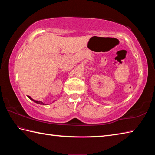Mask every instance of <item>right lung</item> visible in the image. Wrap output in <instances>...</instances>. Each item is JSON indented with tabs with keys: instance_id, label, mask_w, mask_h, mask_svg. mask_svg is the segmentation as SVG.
Here are the masks:
<instances>
[{
	"instance_id": "1",
	"label": "right lung",
	"mask_w": 155,
	"mask_h": 155,
	"mask_svg": "<svg viewBox=\"0 0 155 155\" xmlns=\"http://www.w3.org/2000/svg\"><path fill=\"white\" fill-rule=\"evenodd\" d=\"M29 98H30V99H31L32 101H33L34 102H35V103H37V104H43V105H45V104H44L43 103H42V102H41V101H35V100H33V99H32V98L30 97V96H28V97Z\"/></svg>"
}]
</instances>
